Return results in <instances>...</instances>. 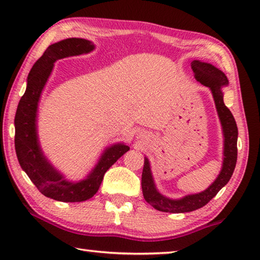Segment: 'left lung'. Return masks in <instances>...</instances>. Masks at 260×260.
<instances>
[{
  "label": "left lung",
  "mask_w": 260,
  "mask_h": 260,
  "mask_svg": "<svg viewBox=\"0 0 260 260\" xmlns=\"http://www.w3.org/2000/svg\"><path fill=\"white\" fill-rule=\"evenodd\" d=\"M194 72V77L200 83L210 88L215 104L219 115L222 131H224V163L218 178L210 187L202 193L187 195L180 200L167 199L157 192L154 185L151 174V168L147 158H145L143 175H142V188L144 198L146 202L151 204L158 211L181 213L194 211L206 206L217 195V193L229 183L238 160V126L234 120L233 114L225 106L222 99L221 86L229 84L226 75L220 70L207 62L194 60L190 63Z\"/></svg>",
  "instance_id": "obj_1"
}]
</instances>
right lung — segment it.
<instances>
[{
	"instance_id": "1",
	"label": "right lung",
	"mask_w": 260,
	"mask_h": 260,
	"mask_svg": "<svg viewBox=\"0 0 260 260\" xmlns=\"http://www.w3.org/2000/svg\"><path fill=\"white\" fill-rule=\"evenodd\" d=\"M93 44L84 39H66L49 45L43 56L36 60L27 79V88L20 98L15 116V147L19 165L44 197L61 202H82L98 192L109 168L129 151L126 145L117 144L107 148L88 178L68 183L50 166L41 152L36 135V111L41 92L58 59L90 52Z\"/></svg>"
}]
</instances>
